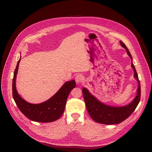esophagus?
Masks as SVG:
<instances>
[{
    "instance_id": "obj_1",
    "label": "esophagus",
    "mask_w": 152,
    "mask_h": 152,
    "mask_svg": "<svg viewBox=\"0 0 152 152\" xmlns=\"http://www.w3.org/2000/svg\"><path fill=\"white\" fill-rule=\"evenodd\" d=\"M83 80V77L82 75L78 74L75 76V81L77 83H81Z\"/></svg>"
}]
</instances>
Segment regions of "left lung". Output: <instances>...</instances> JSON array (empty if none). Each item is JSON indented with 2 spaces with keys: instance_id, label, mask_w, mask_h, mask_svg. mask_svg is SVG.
<instances>
[{
  "instance_id": "left-lung-1",
  "label": "left lung",
  "mask_w": 152,
  "mask_h": 152,
  "mask_svg": "<svg viewBox=\"0 0 152 152\" xmlns=\"http://www.w3.org/2000/svg\"><path fill=\"white\" fill-rule=\"evenodd\" d=\"M120 44L127 51L128 55L132 59V56L124 43L120 41ZM131 66L134 71V77L138 82L137 94L133 102L123 107H113L106 105L93 96L86 88L82 89L83 99L86 110L92 119L99 123L103 124H119L127 119L136 109L141 99V86L138 74L132 62Z\"/></svg>"
}]
</instances>
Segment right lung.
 Listing matches in <instances>:
<instances>
[{
    "instance_id": "obj_1",
    "label": "right lung",
    "mask_w": 152,
    "mask_h": 152,
    "mask_svg": "<svg viewBox=\"0 0 152 152\" xmlns=\"http://www.w3.org/2000/svg\"><path fill=\"white\" fill-rule=\"evenodd\" d=\"M21 57L14 72L12 79V97L20 111L32 121L41 123L52 122L62 115L67 97L70 91L75 88V80L65 83L60 90L49 100L40 104L28 103L18 94L15 88V79Z\"/></svg>"
}]
</instances>
